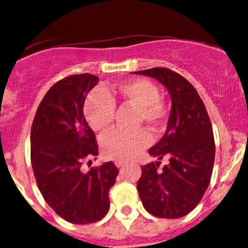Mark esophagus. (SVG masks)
Masks as SVG:
<instances>
[{
  "label": "esophagus",
  "mask_w": 248,
  "mask_h": 248,
  "mask_svg": "<svg viewBox=\"0 0 248 248\" xmlns=\"http://www.w3.org/2000/svg\"><path fill=\"white\" fill-rule=\"evenodd\" d=\"M115 166H116V167H118V168H121V167H124V161H118V160H116V161H115Z\"/></svg>",
  "instance_id": "esophagus-1"
}]
</instances>
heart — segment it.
Listing matches in <instances>:
<instances>
[{"label": "heart", "mask_w": 248, "mask_h": 248, "mask_svg": "<svg viewBox=\"0 0 248 248\" xmlns=\"http://www.w3.org/2000/svg\"><path fill=\"white\" fill-rule=\"evenodd\" d=\"M115 93L124 103L138 109L137 124H145L153 130L164 127L167 118V107L160 99L159 88L145 78H134L116 86ZM83 113L89 126L96 132H103L110 126L115 113L114 97L109 92H92L86 99ZM101 147L106 156L118 161H126L137 155L151 142L145 129L124 132L111 129L101 138Z\"/></svg>", "instance_id": "obj_1"}]
</instances>
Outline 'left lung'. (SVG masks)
Returning a JSON list of instances; mask_svg holds the SVG:
<instances>
[{"label": "left lung", "instance_id": "left-lung-1", "mask_svg": "<svg viewBox=\"0 0 248 248\" xmlns=\"http://www.w3.org/2000/svg\"><path fill=\"white\" fill-rule=\"evenodd\" d=\"M134 74L159 81L172 101L165 135L148 151L159 161L142 166L139 195L148 213L178 219L197 207L211 181L216 154L211 120L197 89L178 73L152 68ZM164 156L170 164L159 170Z\"/></svg>", "mask_w": 248, "mask_h": 248}]
</instances>
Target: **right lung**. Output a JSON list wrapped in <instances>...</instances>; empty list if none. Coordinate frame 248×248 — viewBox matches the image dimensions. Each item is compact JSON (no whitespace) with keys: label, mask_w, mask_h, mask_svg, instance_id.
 Returning <instances> with one entry per match:
<instances>
[{"label":"right lung","mask_w":248,"mask_h":248,"mask_svg":"<svg viewBox=\"0 0 248 248\" xmlns=\"http://www.w3.org/2000/svg\"><path fill=\"white\" fill-rule=\"evenodd\" d=\"M97 82L99 78L91 74L56 82L41 101L31 126V157L37 187L58 216L76 225L96 222L108 213V193L119 173L111 161L88 172L81 168L84 160L99 154L83 115L87 94Z\"/></svg>","instance_id":"obj_1"}]
</instances>
